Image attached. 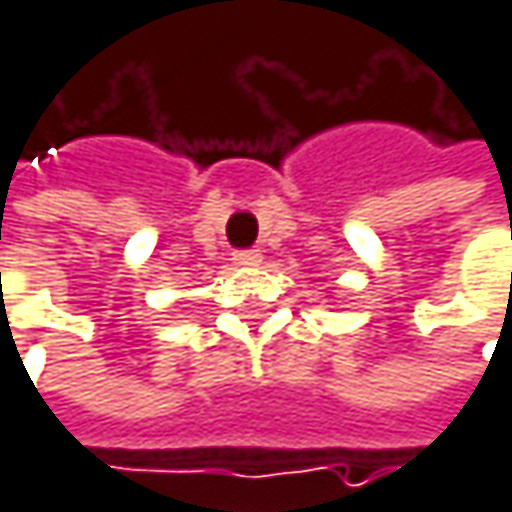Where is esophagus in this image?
<instances>
[{
  "mask_svg": "<svg viewBox=\"0 0 512 512\" xmlns=\"http://www.w3.org/2000/svg\"><path fill=\"white\" fill-rule=\"evenodd\" d=\"M232 259H235V265L250 268V265H259V262H262V253H259V250H238Z\"/></svg>",
  "mask_w": 512,
  "mask_h": 512,
  "instance_id": "obj_1",
  "label": "esophagus"
}]
</instances>
